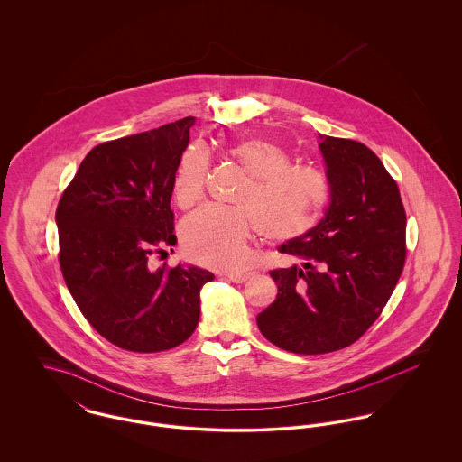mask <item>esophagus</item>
Segmentation results:
<instances>
[{"mask_svg": "<svg viewBox=\"0 0 462 462\" xmlns=\"http://www.w3.org/2000/svg\"><path fill=\"white\" fill-rule=\"evenodd\" d=\"M228 281H232V282H236V284H242V282H245V281H249L251 277H253V273H226L225 275Z\"/></svg>", "mask_w": 462, "mask_h": 462, "instance_id": "esophagus-1", "label": "esophagus"}]
</instances>
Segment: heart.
<instances>
[{
  "instance_id": "b5f03b06",
  "label": "heart",
  "mask_w": 462,
  "mask_h": 462,
  "mask_svg": "<svg viewBox=\"0 0 462 462\" xmlns=\"http://www.w3.org/2000/svg\"><path fill=\"white\" fill-rule=\"evenodd\" d=\"M245 183L236 208L206 206L181 225V244L194 262L220 270H239L247 260L254 228L266 241L284 242L308 232L329 199L319 173L292 168L286 151L264 138H245L225 149ZM209 178V157L202 149L181 155L173 178V196L181 209L202 200Z\"/></svg>"
}]
</instances>
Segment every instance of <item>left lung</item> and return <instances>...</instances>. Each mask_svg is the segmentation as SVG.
Masks as SVG:
<instances>
[{
    "instance_id": "left-lung-1",
    "label": "left lung",
    "mask_w": 462,
    "mask_h": 462,
    "mask_svg": "<svg viewBox=\"0 0 462 462\" xmlns=\"http://www.w3.org/2000/svg\"><path fill=\"white\" fill-rule=\"evenodd\" d=\"M329 209L281 253L301 264L270 270L277 298L256 317L264 337L300 355L353 345L386 307L402 275L407 217L393 176L369 147L320 134Z\"/></svg>"
}]
</instances>
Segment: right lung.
I'll list each match as a JSON object with an SVG mask.
<instances>
[{
    "mask_svg": "<svg viewBox=\"0 0 462 462\" xmlns=\"http://www.w3.org/2000/svg\"><path fill=\"white\" fill-rule=\"evenodd\" d=\"M194 123L189 116L93 147L57 206L67 287L89 326L128 352L189 339L200 287L215 279L196 266L151 268V256L176 244L170 199Z\"/></svg>",
    "mask_w": 462,
    "mask_h": 462,
    "instance_id": "obj_1",
    "label": "right lung"
}]
</instances>
